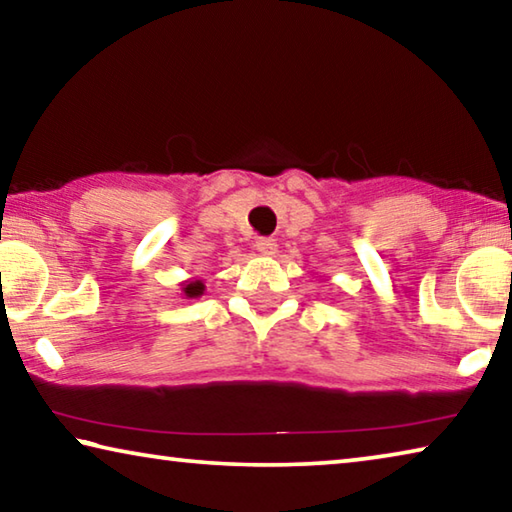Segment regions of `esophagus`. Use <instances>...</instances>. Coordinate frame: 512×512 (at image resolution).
<instances>
[{
	"mask_svg": "<svg viewBox=\"0 0 512 512\" xmlns=\"http://www.w3.org/2000/svg\"><path fill=\"white\" fill-rule=\"evenodd\" d=\"M255 248H257V253H262V255H275L277 241L273 237H259L255 241Z\"/></svg>",
	"mask_w": 512,
	"mask_h": 512,
	"instance_id": "esophagus-1",
	"label": "esophagus"
}]
</instances>
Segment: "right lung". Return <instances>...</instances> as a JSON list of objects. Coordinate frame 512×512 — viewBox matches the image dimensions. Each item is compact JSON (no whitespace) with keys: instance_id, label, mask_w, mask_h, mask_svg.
<instances>
[{"instance_id":"obj_1","label":"right lung","mask_w":512,"mask_h":512,"mask_svg":"<svg viewBox=\"0 0 512 512\" xmlns=\"http://www.w3.org/2000/svg\"><path fill=\"white\" fill-rule=\"evenodd\" d=\"M203 282L201 280H196V282H189V284H185V296H189V298H196V296H201L203 293Z\"/></svg>"}]
</instances>
